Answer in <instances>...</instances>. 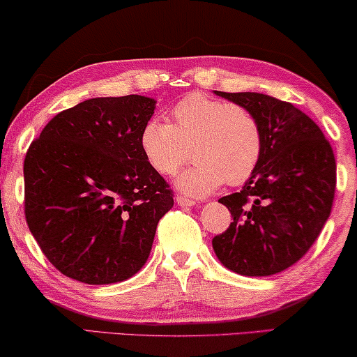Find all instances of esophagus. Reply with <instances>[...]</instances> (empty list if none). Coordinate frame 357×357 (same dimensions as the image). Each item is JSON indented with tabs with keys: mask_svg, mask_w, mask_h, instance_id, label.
Segmentation results:
<instances>
[{
	"mask_svg": "<svg viewBox=\"0 0 357 357\" xmlns=\"http://www.w3.org/2000/svg\"><path fill=\"white\" fill-rule=\"evenodd\" d=\"M176 204L179 206H192V205H195V200L189 199V197H184V195H176Z\"/></svg>",
	"mask_w": 357,
	"mask_h": 357,
	"instance_id": "obj_1",
	"label": "esophagus"
}]
</instances>
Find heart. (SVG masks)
I'll return each instance as SVG.
<instances>
[{
  "label": "heart",
  "mask_w": 357,
  "mask_h": 357,
  "mask_svg": "<svg viewBox=\"0 0 357 357\" xmlns=\"http://www.w3.org/2000/svg\"><path fill=\"white\" fill-rule=\"evenodd\" d=\"M173 123L152 119L142 128L141 147L149 163L163 176L181 173L176 184L189 195H206L222 183L241 185L253 176L264 153L261 120L245 105L185 96L173 107Z\"/></svg>",
  "instance_id": "b5f03b06"
}]
</instances>
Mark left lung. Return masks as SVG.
Returning a JSON list of instances; mask_svg holds the SVG:
<instances>
[{
  "label": "left lung",
  "instance_id": "1",
  "mask_svg": "<svg viewBox=\"0 0 357 357\" xmlns=\"http://www.w3.org/2000/svg\"><path fill=\"white\" fill-rule=\"evenodd\" d=\"M216 94L258 115L264 153L241 192L220 199L232 222L213 237V250L237 274H278L305 257L331 216L337 188L332 146L290 102L259 93Z\"/></svg>",
  "mask_w": 357,
  "mask_h": 357
}]
</instances>
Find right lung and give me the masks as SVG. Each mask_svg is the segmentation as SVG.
I'll return each instance as SVG.
<instances>
[{"label":"right lung","instance_id":"1","mask_svg":"<svg viewBox=\"0 0 357 357\" xmlns=\"http://www.w3.org/2000/svg\"><path fill=\"white\" fill-rule=\"evenodd\" d=\"M155 100L96 98L62 110L24 160L31 236L67 278L91 285L135 275L151 253L173 190L141 147Z\"/></svg>","mask_w":357,"mask_h":357}]
</instances>
